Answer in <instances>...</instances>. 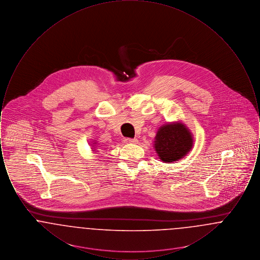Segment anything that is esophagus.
Here are the masks:
<instances>
[{
	"mask_svg": "<svg viewBox=\"0 0 260 260\" xmlns=\"http://www.w3.org/2000/svg\"><path fill=\"white\" fill-rule=\"evenodd\" d=\"M124 143H134V144L138 142V140L136 138H124Z\"/></svg>",
	"mask_w": 260,
	"mask_h": 260,
	"instance_id": "obj_1",
	"label": "esophagus"
}]
</instances>
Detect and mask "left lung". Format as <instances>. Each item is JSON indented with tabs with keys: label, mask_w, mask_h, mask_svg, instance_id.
Segmentation results:
<instances>
[{
	"label": "left lung",
	"mask_w": 260,
	"mask_h": 260,
	"mask_svg": "<svg viewBox=\"0 0 260 260\" xmlns=\"http://www.w3.org/2000/svg\"><path fill=\"white\" fill-rule=\"evenodd\" d=\"M154 147L161 161L172 162L183 158L193 147L190 131L181 123L161 126L155 136Z\"/></svg>",
	"instance_id": "1"
}]
</instances>
